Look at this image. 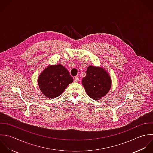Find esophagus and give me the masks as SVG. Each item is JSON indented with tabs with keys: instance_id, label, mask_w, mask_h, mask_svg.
I'll use <instances>...</instances> for the list:
<instances>
[{
	"instance_id": "obj_1",
	"label": "esophagus",
	"mask_w": 153,
	"mask_h": 153,
	"mask_svg": "<svg viewBox=\"0 0 153 153\" xmlns=\"http://www.w3.org/2000/svg\"><path fill=\"white\" fill-rule=\"evenodd\" d=\"M74 79V82H79V78L78 76H76Z\"/></svg>"
}]
</instances>
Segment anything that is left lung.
I'll return each mask as SVG.
<instances>
[{
	"label": "left lung",
	"mask_w": 153,
	"mask_h": 153,
	"mask_svg": "<svg viewBox=\"0 0 153 153\" xmlns=\"http://www.w3.org/2000/svg\"><path fill=\"white\" fill-rule=\"evenodd\" d=\"M111 79L104 67L89 65L86 76L82 79V85L88 95L94 100L105 97L111 87Z\"/></svg>",
	"instance_id": "8db88e82"
}]
</instances>
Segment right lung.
<instances>
[{"instance_id": "right-lung-1", "label": "right lung", "mask_w": 153, "mask_h": 153, "mask_svg": "<svg viewBox=\"0 0 153 153\" xmlns=\"http://www.w3.org/2000/svg\"><path fill=\"white\" fill-rule=\"evenodd\" d=\"M73 82V78L69 71L61 64L49 65L37 79L40 90L48 98L59 97Z\"/></svg>"}]
</instances>
